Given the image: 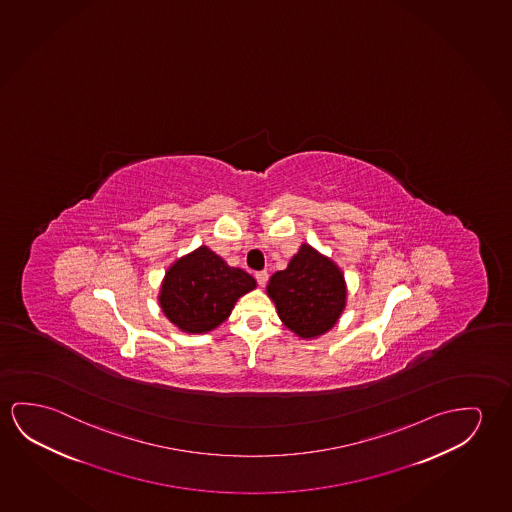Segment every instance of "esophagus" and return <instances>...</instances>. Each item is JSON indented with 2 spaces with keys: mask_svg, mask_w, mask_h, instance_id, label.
<instances>
[{
  "mask_svg": "<svg viewBox=\"0 0 512 512\" xmlns=\"http://www.w3.org/2000/svg\"><path fill=\"white\" fill-rule=\"evenodd\" d=\"M255 280H257V284L262 287V285H266V282H268V271H257L255 273Z\"/></svg>",
  "mask_w": 512,
  "mask_h": 512,
  "instance_id": "1",
  "label": "esophagus"
}]
</instances>
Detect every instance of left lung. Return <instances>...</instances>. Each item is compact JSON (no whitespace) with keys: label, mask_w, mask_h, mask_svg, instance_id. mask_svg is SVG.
Listing matches in <instances>:
<instances>
[{"label":"left lung","mask_w":512,"mask_h":512,"mask_svg":"<svg viewBox=\"0 0 512 512\" xmlns=\"http://www.w3.org/2000/svg\"><path fill=\"white\" fill-rule=\"evenodd\" d=\"M269 298L289 330L303 339L323 335L346 307V284L340 269L303 244L284 271L271 276Z\"/></svg>","instance_id":"8db88e82"}]
</instances>
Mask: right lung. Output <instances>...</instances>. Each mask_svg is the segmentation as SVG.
Listing matches in <instances>:
<instances>
[{
  "mask_svg": "<svg viewBox=\"0 0 512 512\" xmlns=\"http://www.w3.org/2000/svg\"><path fill=\"white\" fill-rule=\"evenodd\" d=\"M255 289L246 271L230 268L207 246L177 260L166 271L159 303L186 333H205L227 319L237 299Z\"/></svg>",
  "mask_w": 512,
  "mask_h": 512,
  "instance_id": "1",
  "label": "right lung"
}]
</instances>
